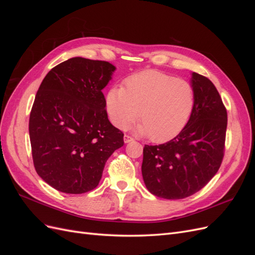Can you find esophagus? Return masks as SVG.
I'll list each match as a JSON object with an SVG mask.
<instances>
[{
    "mask_svg": "<svg viewBox=\"0 0 255 255\" xmlns=\"http://www.w3.org/2000/svg\"><path fill=\"white\" fill-rule=\"evenodd\" d=\"M133 140H134L133 137H130V136H128V135H125V142H126V143H128V142L133 141Z\"/></svg>",
    "mask_w": 255,
    "mask_h": 255,
    "instance_id": "obj_1",
    "label": "esophagus"
}]
</instances>
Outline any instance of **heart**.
I'll list each match as a JSON object with an SVG mask.
<instances>
[{"label": "heart", "instance_id": "b5f03b06", "mask_svg": "<svg viewBox=\"0 0 255 255\" xmlns=\"http://www.w3.org/2000/svg\"><path fill=\"white\" fill-rule=\"evenodd\" d=\"M194 106L195 90L189 82L155 70L128 76L125 87L115 86L106 96V110L116 128H126L138 116V132L155 142L179 134Z\"/></svg>", "mask_w": 255, "mask_h": 255}]
</instances>
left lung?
<instances>
[{"instance_id":"left-lung-1","label":"left lung","mask_w":255,"mask_h":255,"mask_svg":"<svg viewBox=\"0 0 255 255\" xmlns=\"http://www.w3.org/2000/svg\"><path fill=\"white\" fill-rule=\"evenodd\" d=\"M195 106L187 125L163 144H144L141 172L145 187L168 200L187 198L217 173L225 155L228 114L215 85L194 72Z\"/></svg>"}]
</instances>
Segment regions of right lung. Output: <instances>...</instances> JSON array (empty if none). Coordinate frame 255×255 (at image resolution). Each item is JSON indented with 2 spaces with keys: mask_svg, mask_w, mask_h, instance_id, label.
Returning <instances> with one entry per match:
<instances>
[{
  "mask_svg": "<svg viewBox=\"0 0 255 255\" xmlns=\"http://www.w3.org/2000/svg\"><path fill=\"white\" fill-rule=\"evenodd\" d=\"M115 69L104 60L73 57L51 69L37 91L28 123L33 161L58 191L95 189L106 160L125 144L102 92Z\"/></svg>",
  "mask_w": 255,
  "mask_h": 255,
  "instance_id": "right-lung-1",
  "label": "right lung"
}]
</instances>
